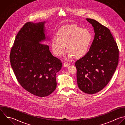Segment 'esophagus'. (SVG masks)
Instances as JSON below:
<instances>
[{"label":"esophagus","instance_id":"obj_1","mask_svg":"<svg viewBox=\"0 0 125 125\" xmlns=\"http://www.w3.org/2000/svg\"><path fill=\"white\" fill-rule=\"evenodd\" d=\"M70 65V63H67V62H65L63 64V66L64 67H67L69 65Z\"/></svg>","mask_w":125,"mask_h":125}]
</instances>
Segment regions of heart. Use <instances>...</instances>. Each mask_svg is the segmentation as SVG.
<instances>
[{
	"label": "heart",
	"mask_w": 125,
	"mask_h": 125,
	"mask_svg": "<svg viewBox=\"0 0 125 125\" xmlns=\"http://www.w3.org/2000/svg\"><path fill=\"white\" fill-rule=\"evenodd\" d=\"M92 34L87 29L71 25L64 26L59 29L58 36L54 35L52 40L54 54L57 57L65 52L66 45L68 51L67 60L84 57L89 51L92 41Z\"/></svg>",
	"instance_id": "obj_1"
}]
</instances>
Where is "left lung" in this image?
<instances>
[{
	"label": "left lung",
	"mask_w": 125,
	"mask_h": 125,
	"mask_svg": "<svg viewBox=\"0 0 125 125\" xmlns=\"http://www.w3.org/2000/svg\"><path fill=\"white\" fill-rule=\"evenodd\" d=\"M95 36L88 52L75 62L79 88L87 94L103 89L111 80L118 63L119 50L110 30L96 21L86 19Z\"/></svg>",
	"instance_id": "left-lung-1"
}]
</instances>
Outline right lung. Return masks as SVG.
<instances>
[{
	"label": "right lung",
	"mask_w": 125,
	"mask_h": 125,
	"mask_svg": "<svg viewBox=\"0 0 125 125\" xmlns=\"http://www.w3.org/2000/svg\"><path fill=\"white\" fill-rule=\"evenodd\" d=\"M46 22L26 23L18 33L10 55L11 66L21 85L42 97L55 90L56 74L62 67L61 61L44 44L50 41Z\"/></svg>",
	"instance_id": "right-lung-1"
}]
</instances>
